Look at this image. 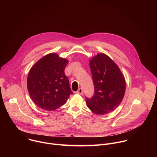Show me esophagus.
Returning a JSON list of instances; mask_svg holds the SVG:
<instances>
[{
  "mask_svg": "<svg viewBox=\"0 0 157 157\" xmlns=\"http://www.w3.org/2000/svg\"><path fill=\"white\" fill-rule=\"evenodd\" d=\"M76 94H81V95H82L83 94V91L82 89L81 88H79L78 90L76 92Z\"/></svg>",
  "mask_w": 157,
  "mask_h": 157,
  "instance_id": "1",
  "label": "esophagus"
}]
</instances>
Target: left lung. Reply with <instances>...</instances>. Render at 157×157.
Masks as SVG:
<instances>
[{
	"mask_svg": "<svg viewBox=\"0 0 157 157\" xmlns=\"http://www.w3.org/2000/svg\"><path fill=\"white\" fill-rule=\"evenodd\" d=\"M89 65L94 86V96L86 98L88 108L98 115L113 111L121 103L125 91V81L117 65L107 55L99 53Z\"/></svg>",
	"mask_w": 157,
	"mask_h": 157,
	"instance_id": "8db88e82",
	"label": "left lung"
}]
</instances>
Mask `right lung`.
<instances>
[{"mask_svg": "<svg viewBox=\"0 0 157 157\" xmlns=\"http://www.w3.org/2000/svg\"><path fill=\"white\" fill-rule=\"evenodd\" d=\"M68 61L56 53L38 60L30 69L27 78L29 95L35 104L46 110H54L65 104L73 92L64 68Z\"/></svg>", "mask_w": 157, "mask_h": 157, "instance_id": "obj_1", "label": "right lung"}]
</instances>
